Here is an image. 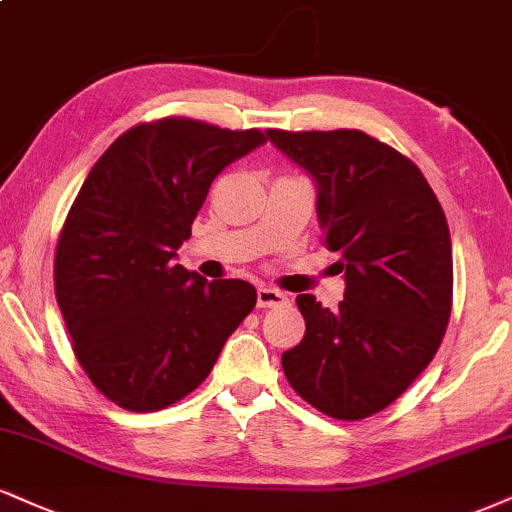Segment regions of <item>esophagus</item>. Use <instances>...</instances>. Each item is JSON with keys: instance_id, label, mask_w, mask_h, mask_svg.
Returning a JSON list of instances; mask_svg holds the SVG:
<instances>
[{"instance_id": "esophagus-1", "label": "esophagus", "mask_w": 512, "mask_h": 512, "mask_svg": "<svg viewBox=\"0 0 512 512\" xmlns=\"http://www.w3.org/2000/svg\"><path fill=\"white\" fill-rule=\"evenodd\" d=\"M288 295L279 291V288L272 286H260L257 288V305L260 307H276V305H286Z\"/></svg>"}]
</instances>
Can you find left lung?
Here are the masks:
<instances>
[{"mask_svg": "<svg viewBox=\"0 0 512 512\" xmlns=\"http://www.w3.org/2000/svg\"><path fill=\"white\" fill-rule=\"evenodd\" d=\"M267 138L317 181L322 240L341 252L338 310L298 295L305 336L281 355L288 384L334 420L396 400L439 350L453 305L446 214L417 164L355 128Z\"/></svg>", "mask_w": 512, "mask_h": 512, "instance_id": "8db88e82", "label": "left lung"}]
</instances>
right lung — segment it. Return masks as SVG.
Segmentation results:
<instances>
[{
  "label": "right lung",
  "instance_id": "1",
  "mask_svg": "<svg viewBox=\"0 0 512 512\" xmlns=\"http://www.w3.org/2000/svg\"><path fill=\"white\" fill-rule=\"evenodd\" d=\"M166 116L121 133L97 159L61 226L54 293L80 367L102 396L155 412L195 391L257 303L240 279L207 281L181 264L209 186L264 143Z\"/></svg>",
  "mask_w": 512,
  "mask_h": 512
}]
</instances>
